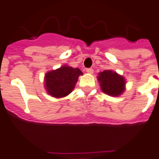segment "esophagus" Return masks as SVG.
Returning a JSON list of instances; mask_svg holds the SVG:
<instances>
[{
    "label": "esophagus",
    "mask_w": 159,
    "mask_h": 159,
    "mask_svg": "<svg viewBox=\"0 0 159 159\" xmlns=\"http://www.w3.org/2000/svg\"><path fill=\"white\" fill-rule=\"evenodd\" d=\"M86 71H87L88 73L93 74V70L92 68H87V69H86Z\"/></svg>",
    "instance_id": "1"
}]
</instances>
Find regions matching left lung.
I'll list each match as a JSON object with an SVG mask.
<instances>
[{"mask_svg":"<svg viewBox=\"0 0 159 159\" xmlns=\"http://www.w3.org/2000/svg\"><path fill=\"white\" fill-rule=\"evenodd\" d=\"M98 80L99 81L102 91L106 94L117 97L125 90V80L124 77L116 72L111 71V70L99 73Z\"/></svg>","mask_w":159,"mask_h":159,"instance_id":"1","label":"left lung"}]
</instances>
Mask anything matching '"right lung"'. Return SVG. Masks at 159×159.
<instances>
[{
    "mask_svg": "<svg viewBox=\"0 0 159 159\" xmlns=\"http://www.w3.org/2000/svg\"><path fill=\"white\" fill-rule=\"evenodd\" d=\"M83 75L79 68L63 66L45 75V88L48 93L55 98L67 96L75 89L79 76Z\"/></svg>",
    "mask_w": 159,
    "mask_h": 159,
    "instance_id": "add662e5",
    "label": "right lung"
}]
</instances>
